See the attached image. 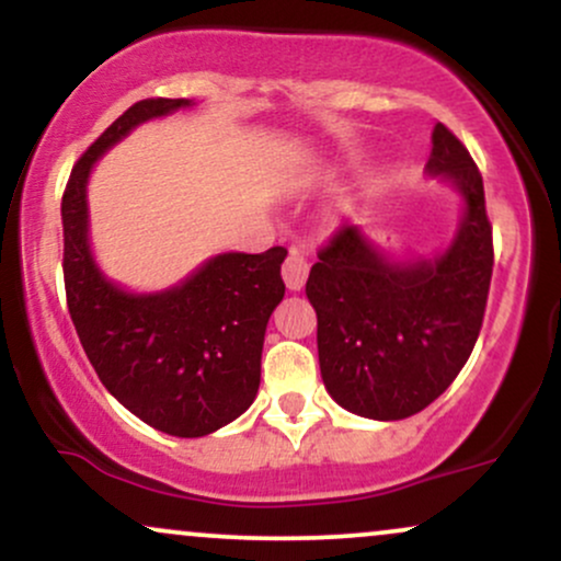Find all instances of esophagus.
<instances>
[{"label": "esophagus", "mask_w": 561, "mask_h": 561, "mask_svg": "<svg viewBox=\"0 0 561 561\" xmlns=\"http://www.w3.org/2000/svg\"><path fill=\"white\" fill-rule=\"evenodd\" d=\"M282 279H285L287 289L298 293V289L306 285V279H308V261L298 253H289L287 261L282 263Z\"/></svg>", "instance_id": "34e87169"}]
</instances>
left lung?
Masks as SVG:
<instances>
[{"label": "left lung", "instance_id": "left-lung-1", "mask_svg": "<svg viewBox=\"0 0 561 561\" xmlns=\"http://www.w3.org/2000/svg\"><path fill=\"white\" fill-rule=\"evenodd\" d=\"M427 171L465 197L459 234L440 259L398 266L345 224L321 244L306 282L324 388L369 420L427 409L467 364L485 317L493 274L485 190L467 147L443 124Z\"/></svg>", "mask_w": 561, "mask_h": 561}]
</instances>
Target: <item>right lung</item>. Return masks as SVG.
Instances as JSON below:
<instances>
[{
    "label": "right lung",
    "mask_w": 561,
    "mask_h": 561,
    "mask_svg": "<svg viewBox=\"0 0 561 561\" xmlns=\"http://www.w3.org/2000/svg\"><path fill=\"white\" fill-rule=\"evenodd\" d=\"M190 100L134 102L76 160L62 192V276L68 311L96 377L150 427L203 437L253 403L268 317L285 298V248L224 253L184 285L131 295L94 266L87 240V179L94 160L141 121Z\"/></svg>",
    "instance_id": "right-lung-1"
}]
</instances>
